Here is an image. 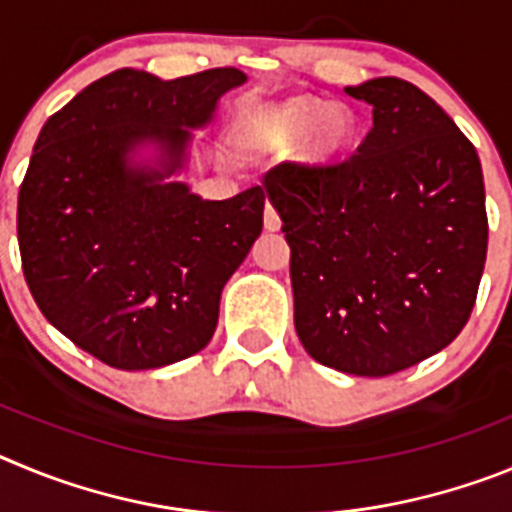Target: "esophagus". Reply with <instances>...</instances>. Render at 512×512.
<instances>
[{"label": "esophagus", "mask_w": 512, "mask_h": 512, "mask_svg": "<svg viewBox=\"0 0 512 512\" xmlns=\"http://www.w3.org/2000/svg\"><path fill=\"white\" fill-rule=\"evenodd\" d=\"M264 225H266V230H279V225H282V217H279L277 207L271 205V202H266V210H264Z\"/></svg>", "instance_id": "esophagus-1"}]
</instances>
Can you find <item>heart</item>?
<instances>
[{
  "instance_id": "1",
  "label": "heart",
  "mask_w": 512,
  "mask_h": 512,
  "mask_svg": "<svg viewBox=\"0 0 512 512\" xmlns=\"http://www.w3.org/2000/svg\"><path fill=\"white\" fill-rule=\"evenodd\" d=\"M312 128V156L341 151L354 133V117L343 107H323L310 99H292L256 115V130L271 146H292Z\"/></svg>"
}]
</instances>
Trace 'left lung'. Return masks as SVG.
<instances>
[{
  "label": "left lung",
  "mask_w": 512,
  "mask_h": 512,
  "mask_svg": "<svg viewBox=\"0 0 512 512\" xmlns=\"http://www.w3.org/2000/svg\"><path fill=\"white\" fill-rule=\"evenodd\" d=\"M374 125L341 161H289L264 192L292 248L295 328L307 354L390 377L467 325L487 259L485 179L469 138L410 81L346 89Z\"/></svg>",
  "instance_id": "1"
}]
</instances>
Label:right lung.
I'll use <instances>...</instances> for the list:
<instances>
[{
    "instance_id": "obj_1",
    "label": "right lung",
    "mask_w": 512,
    "mask_h": 512,
    "mask_svg": "<svg viewBox=\"0 0 512 512\" xmlns=\"http://www.w3.org/2000/svg\"><path fill=\"white\" fill-rule=\"evenodd\" d=\"M246 81L207 69L161 81L120 69L48 117L17 197L22 274L48 323L115 369H158L210 343L220 292L264 228V187L202 200L166 182L187 128ZM143 139L165 171L130 170Z\"/></svg>"
}]
</instances>
